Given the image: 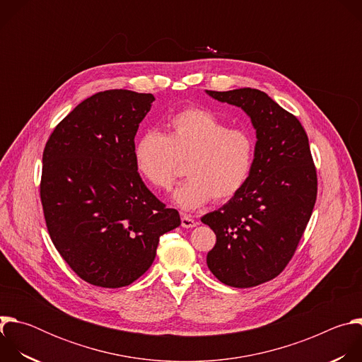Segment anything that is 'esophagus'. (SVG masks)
<instances>
[{
	"mask_svg": "<svg viewBox=\"0 0 362 362\" xmlns=\"http://www.w3.org/2000/svg\"><path fill=\"white\" fill-rule=\"evenodd\" d=\"M182 226L183 228H194L196 226V221L192 219L187 215H182Z\"/></svg>",
	"mask_w": 362,
	"mask_h": 362,
	"instance_id": "obj_1",
	"label": "esophagus"
}]
</instances>
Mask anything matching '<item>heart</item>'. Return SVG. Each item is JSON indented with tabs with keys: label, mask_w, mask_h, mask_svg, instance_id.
I'll return each instance as SVG.
<instances>
[{
	"label": "heart",
	"mask_w": 362,
	"mask_h": 362,
	"mask_svg": "<svg viewBox=\"0 0 362 362\" xmlns=\"http://www.w3.org/2000/svg\"><path fill=\"white\" fill-rule=\"evenodd\" d=\"M255 137L245 127L229 124L199 107L176 113L165 134L148 130L136 141L133 158L141 180L153 190L168 192L187 165L189 180L173 193L182 211L226 202L246 185L255 162Z\"/></svg>",
	"instance_id": "b5f03b06"
}]
</instances>
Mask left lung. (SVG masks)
I'll return each mask as SVG.
<instances>
[{
	"label": "left lung",
	"instance_id": "8db88e82",
	"mask_svg": "<svg viewBox=\"0 0 362 362\" xmlns=\"http://www.w3.org/2000/svg\"><path fill=\"white\" fill-rule=\"evenodd\" d=\"M240 107L256 130L255 162L243 189L202 222L216 235L206 256L225 285L250 288L276 278L292 259L313 215L318 179L300 122L256 88L206 90Z\"/></svg>",
	"mask_w": 362,
	"mask_h": 362
}]
</instances>
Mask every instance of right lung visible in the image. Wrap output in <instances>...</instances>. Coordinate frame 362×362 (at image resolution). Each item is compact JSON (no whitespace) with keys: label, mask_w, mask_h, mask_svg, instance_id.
<instances>
[{"label":"right lung","mask_w":362,"mask_h":362,"mask_svg":"<svg viewBox=\"0 0 362 362\" xmlns=\"http://www.w3.org/2000/svg\"><path fill=\"white\" fill-rule=\"evenodd\" d=\"M150 93L106 90L81 101L51 133L40 197L56 249L83 281L127 286L153 264L159 239L180 225L143 183L134 136Z\"/></svg>","instance_id":"obj_1"}]
</instances>
